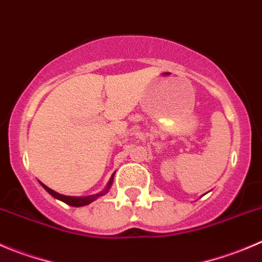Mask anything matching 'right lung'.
<instances>
[{"label":"right lung","instance_id":"add662e5","mask_svg":"<svg viewBox=\"0 0 262 262\" xmlns=\"http://www.w3.org/2000/svg\"><path fill=\"white\" fill-rule=\"evenodd\" d=\"M113 179H114V175H113V177H111L110 182H108L107 187H106V189L103 190V192H101V193H97V194H93V195H88V197H70V195H63V194H58V193H56L55 190H52V189H51V188L46 187V185H45V184H42V183H40V184H42V187L45 188V189L47 190V192L50 193V194L52 195V197H55V199L60 200V201L65 202V204L70 205V206H74V207H80V206H85V205H90L91 202H93V201H95V200L97 199V197H100V195L105 194V193L107 192L108 189H110L111 184H113Z\"/></svg>","mask_w":262,"mask_h":262}]
</instances>
